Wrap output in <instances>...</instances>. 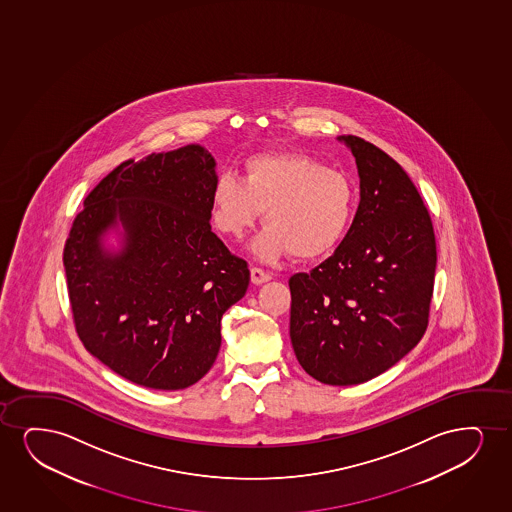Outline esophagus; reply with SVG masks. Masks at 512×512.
<instances>
[{"label": "esophagus", "instance_id": "esophagus-1", "mask_svg": "<svg viewBox=\"0 0 512 512\" xmlns=\"http://www.w3.org/2000/svg\"><path fill=\"white\" fill-rule=\"evenodd\" d=\"M268 280H272V275H270V273L263 272L261 268H256V266L251 268V282H253V284H265Z\"/></svg>", "mask_w": 512, "mask_h": 512}]
</instances>
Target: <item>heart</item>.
Returning <instances> with one entry per match:
<instances>
[{"label": "heart", "instance_id": "b5f03b06", "mask_svg": "<svg viewBox=\"0 0 512 512\" xmlns=\"http://www.w3.org/2000/svg\"><path fill=\"white\" fill-rule=\"evenodd\" d=\"M356 194L343 171L301 152L249 157L242 182L221 175L211 192V221L239 240L263 213L265 233L254 251L266 261L292 253L315 259L332 253L350 230Z\"/></svg>", "mask_w": 512, "mask_h": 512}]
</instances>
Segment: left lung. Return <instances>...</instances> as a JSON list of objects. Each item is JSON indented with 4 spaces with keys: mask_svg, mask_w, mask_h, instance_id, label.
Returning a JSON list of instances; mask_svg holds the SVG:
<instances>
[{
    "mask_svg": "<svg viewBox=\"0 0 512 512\" xmlns=\"http://www.w3.org/2000/svg\"><path fill=\"white\" fill-rule=\"evenodd\" d=\"M360 176L355 220L334 254L291 287V343L301 367L330 386L362 384L421 341L436 270L433 221L402 166L348 135Z\"/></svg>",
    "mask_w": 512,
    "mask_h": 512,
    "instance_id": "8db88e82",
    "label": "left lung"
}]
</instances>
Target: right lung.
Listing matches in <instances>:
<instances>
[{
    "mask_svg": "<svg viewBox=\"0 0 512 512\" xmlns=\"http://www.w3.org/2000/svg\"><path fill=\"white\" fill-rule=\"evenodd\" d=\"M201 145L124 161L85 199L65 240L72 318L91 355L145 388H188L221 346V317L244 298L249 268L211 232L218 176ZM117 222L125 246L101 235Z\"/></svg>",
    "mask_w": 512,
    "mask_h": 512,
    "instance_id": "right-lung-1",
    "label": "right lung"
}]
</instances>
